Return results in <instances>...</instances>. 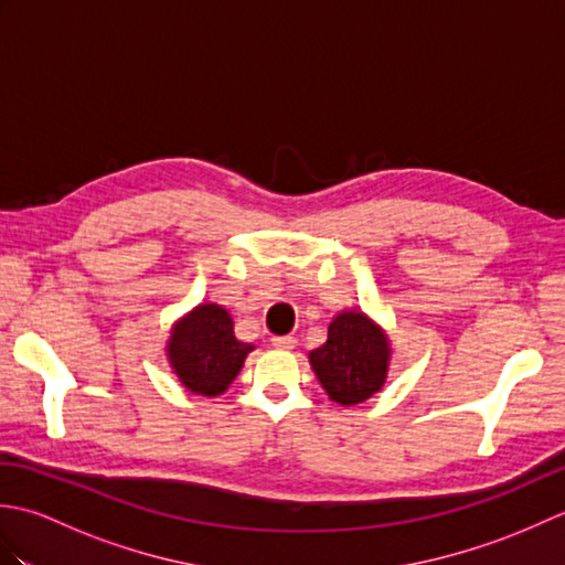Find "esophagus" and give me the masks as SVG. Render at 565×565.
I'll list each match as a JSON object with an SVG mask.
<instances>
[{
	"instance_id": "1",
	"label": "esophagus",
	"mask_w": 565,
	"mask_h": 565,
	"mask_svg": "<svg viewBox=\"0 0 565 565\" xmlns=\"http://www.w3.org/2000/svg\"><path fill=\"white\" fill-rule=\"evenodd\" d=\"M271 344L276 347V350H294L296 338H291V334H284V338H271Z\"/></svg>"
}]
</instances>
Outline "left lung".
Listing matches in <instances>:
<instances>
[{
    "label": "left lung",
    "mask_w": 565,
    "mask_h": 565,
    "mask_svg": "<svg viewBox=\"0 0 565 565\" xmlns=\"http://www.w3.org/2000/svg\"><path fill=\"white\" fill-rule=\"evenodd\" d=\"M308 359L330 401L359 405L386 383L391 342L362 310H344L330 322L328 342Z\"/></svg>",
    "instance_id": "left-lung-1"
}]
</instances>
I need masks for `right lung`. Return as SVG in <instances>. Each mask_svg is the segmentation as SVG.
Instances as JSON below:
<instances>
[{
  "mask_svg": "<svg viewBox=\"0 0 565 565\" xmlns=\"http://www.w3.org/2000/svg\"><path fill=\"white\" fill-rule=\"evenodd\" d=\"M255 347L239 342L223 306L203 303L172 328L167 356L182 386L196 395H221Z\"/></svg>",
  "mask_w": 565,
  "mask_h": 565,
  "instance_id": "1",
  "label": "right lung"
}]
</instances>
